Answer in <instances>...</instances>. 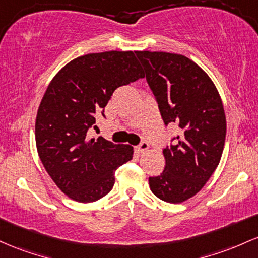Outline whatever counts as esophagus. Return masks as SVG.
<instances>
[{
  "mask_svg": "<svg viewBox=\"0 0 258 258\" xmlns=\"http://www.w3.org/2000/svg\"><path fill=\"white\" fill-rule=\"evenodd\" d=\"M149 147H150V145H149V143H147V141H141V143L137 146V150L139 152H144V151H146Z\"/></svg>",
  "mask_w": 258,
  "mask_h": 258,
  "instance_id": "obj_1",
  "label": "esophagus"
}]
</instances>
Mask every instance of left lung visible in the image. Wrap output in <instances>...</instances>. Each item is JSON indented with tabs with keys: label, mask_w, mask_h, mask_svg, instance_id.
I'll list each match as a JSON object with an SVG mask.
<instances>
[{
	"label": "left lung",
	"mask_w": 258,
	"mask_h": 258,
	"mask_svg": "<svg viewBox=\"0 0 258 258\" xmlns=\"http://www.w3.org/2000/svg\"><path fill=\"white\" fill-rule=\"evenodd\" d=\"M166 126L173 123L179 134L163 150L166 167L150 176L158 199L179 204L204 187L221 161L227 123L215 84L200 67L181 54L135 52Z\"/></svg>",
	"instance_id": "8db88e82"
}]
</instances>
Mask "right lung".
<instances>
[{"label":"right lung","instance_id":"obj_1","mask_svg":"<svg viewBox=\"0 0 258 258\" xmlns=\"http://www.w3.org/2000/svg\"><path fill=\"white\" fill-rule=\"evenodd\" d=\"M144 78L134 52L78 57L63 67L43 95L35 123L39 157L54 184L78 202H94L114 185V173L133 158V146L89 139L96 113L115 89Z\"/></svg>","mask_w":258,"mask_h":258}]
</instances>
